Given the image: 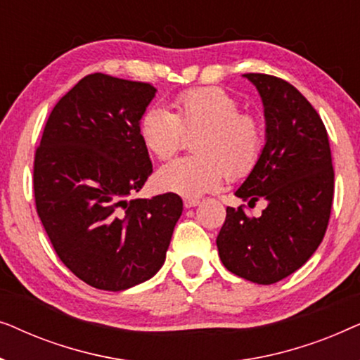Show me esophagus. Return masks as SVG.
I'll return each instance as SVG.
<instances>
[{"label": "esophagus", "mask_w": 360, "mask_h": 360, "mask_svg": "<svg viewBox=\"0 0 360 360\" xmlns=\"http://www.w3.org/2000/svg\"><path fill=\"white\" fill-rule=\"evenodd\" d=\"M200 201L196 198H185L184 200V206L185 208H193V206H198Z\"/></svg>", "instance_id": "34e87169"}]
</instances>
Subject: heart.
Listing matches in <instances>:
<instances>
[{"label": "heart", "instance_id": "b5f03b06", "mask_svg": "<svg viewBox=\"0 0 360 360\" xmlns=\"http://www.w3.org/2000/svg\"><path fill=\"white\" fill-rule=\"evenodd\" d=\"M196 155L176 159L155 174V186L181 196L218 190L228 175L243 180L257 167L265 147V129L252 112L240 111L234 95L218 86L191 88L175 98V112L150 106L139 121L146 149L167 160L193 136Z\"/></svg>", "mask_w": 360, "mask_h": 360}]
</instances>
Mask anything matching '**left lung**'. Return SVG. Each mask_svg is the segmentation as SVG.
<instances>
[{"instance_id":"1","label":"left lung","mask_w":360,"mask_h":360,"mask_svg":"<svg viewBox=\"0 0 360 360\" xmlns=\"http://www.w3.org/2000/svg\"><path fill=\"white\" fill-rule=\"evenodd\" d=\"M264 103L267 142L259 164L236 191L244 205L226 208L216 245L224 267L254 283L270 285L298 270L326 233L334 193V170L326 127L307 98L288 82L265 73L244 75Z\"/></svg>"}]
</instances>
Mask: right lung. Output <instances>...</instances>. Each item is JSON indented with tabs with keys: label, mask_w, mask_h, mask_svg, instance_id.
<instances>
[{
	"label": "right lung",
	"mask_w": 360,
	"mask_h": 360,
	"mask_svg": "<svg viewBox=\"0 0 360 360\" xmlns=\"http://www.w3.org/2000/svg\"><path fill=\"white\" fill-rule=\"evenodd\" d=\"M150 83L83 77L49 116L34 157V198L58 259L78 278L120 292L159 272L184 203L129 200L152 174L139 121Z\"/></svg>",
	"instance_id": "right-lung-1"
}]
</instances>
